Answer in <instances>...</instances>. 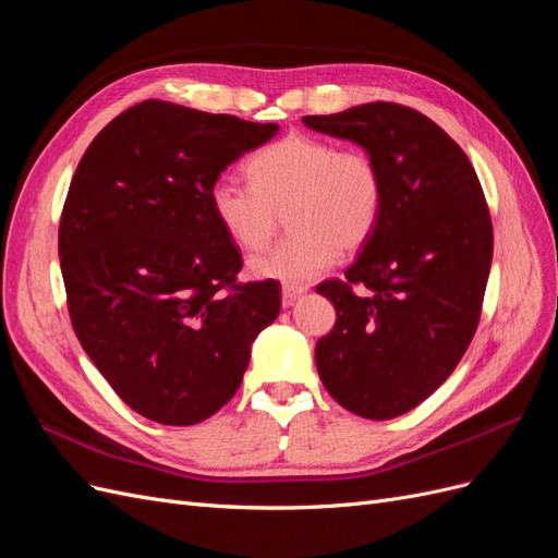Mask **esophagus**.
Returning <instances> with one entry per match:
<instances>
[{
	"label": "esophagus",
	"instance_id": "34e87169",
	"mask_svg": "<svg viewBox=\"0 0 558 558\" xmlns=\"http://www.w3.org/2000/svg\"><path fill=\"white\" fill-rule=\"evenodd\" d=\"M305 291H307L305 286H283V289H281V305L283 307H291L293 302Z\"/></svg>",
	"mask_w": 558,
	"mask_h": 558
}]
</instances>
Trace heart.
Wrapping results in <instances>:
<instances>
[{
	"mask_svg": "<svg viewBox=\"0 0 558 558\" xmlns=\"http://www.w3.org/2000/svg\"><path fill=\"white\" fill-rule=\"evenodd\" d=\"M248 183L218 177L209 185L216 223L244 251L265 248L289 214V238L251 260V272L305 286L340 256L363 248L384 211V174L361 148L312 134H286L246 162Z\"/></svg>",
	"mask_w": 558,
	"mask_h": 558,
	"instance_id": "1",
	"label": "heart"
}]
</instances>
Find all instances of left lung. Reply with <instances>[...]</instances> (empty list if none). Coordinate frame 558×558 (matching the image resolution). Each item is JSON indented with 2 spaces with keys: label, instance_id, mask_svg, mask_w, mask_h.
<instances>
[{
  "label": "left lung",
  "instance_id": "obj_1",
  "mask_svg": "<svg viewBox=\"0 0 558 558\" xmlns=\"http://www.w3.org/2000/svg\"><path fill=\"white\" fill-rule=\"evenodd\" d=\"M302 121L361 144L381 167L375 234L344 279L316 286L337 318L314 359L342 408L393 418L424 402L475 337L494 256L492 214L463 148L416 109L369 102Z\"/></svg>",
  "mask_w": 558,
  "mask_h": 558
}]
</instances>
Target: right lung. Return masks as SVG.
Masks as SVG:
<instances>
[{"mask_svg": "<svg viewBox=\"0 0 558 558\" xmlns=\"http://www.w3.org/2000/svg\"><path fill=\"white\" fill-rule=\"evenodd\" d=\"M277 130L146 99L70 183L58 253L72 328L116 396L162 426L221 410L281 310L275 279L238 281L240 248L209 207V185Z\"/></svg>", "mask_w": 558, "mask_h": 558, "instance_id": "1", "label": "right lung"}]
</instances>
